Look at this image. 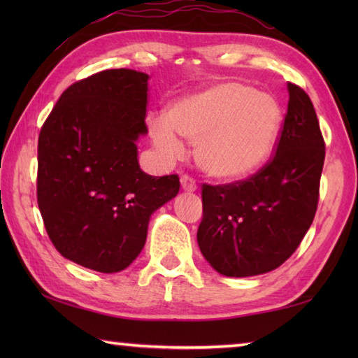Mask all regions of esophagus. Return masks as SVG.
Instances as JSON below:
<instances>
[{
    "mask_svg": "<svg viewBox=\"0 0 358 358\" xmlns=\"http://www.w3.org/2000/svg\"><path fill=\"white\" fill-rule=\"evenodd\" d=\"M180 181H181V187H183L185 191H187V192H194L197 189V185H196V181H194L189 175H183V177L180 178Z\"/></svg>",
    "mask_w": 358,
    "mask_h": 358,
    "instance_id": "34e87169",
    "label": "esophagus"
}]
</instances>
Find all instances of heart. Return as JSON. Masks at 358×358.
Masks as SVG:
<instances>
[{"label": "heart", "mask_w": 358, "mask_h": 358, "mask_svg": "<svg viewBox=\"0 0 358 358\" xmlns=\"http://www.w3.org/2000/svg\"><path fill=\"white\" fill-rule=\"evenodd\" d=\"M282 126L275 96L243 82H222L183 96L166 118H151L150 136L162 156L183 155L178 137L196 145V164L208 177L241 180L256 173L273 155Z\"/></svg>", "instance_id": "heart-1"}]
</instances>
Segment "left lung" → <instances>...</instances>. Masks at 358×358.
<instances>
[{"label":"left lung","instance_id":"1","mask_svg":"<svg viewBox=\"0 0 358 358\" xmlns=\"http://www.w3.org/2000/svg\"><path fill=\"white\" fill-rule=\"evenodd\" d=\"M289 104L275 156L248 180L203 185L197 243L224 276L245 278L278 268L313 224L325 143L313 102L287 83Z\"/></svg>","mask_w":358,"mask_h":358}]
</instances>
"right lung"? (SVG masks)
Instances as JSON below:
<instances>
[{
	"instance_id": "add662e5",
	"label": "right lung",
	"mask_w": 358,
	"mask_h": 358,
	"mask_svg": "<svg viewBox=\"0 0 358 358\" xmlns=\"http://www.w3.org/2000/svg\"><path fill=\"white\" fill-rule=\"evenodd\" d=\"M148 78L108 69L72 83L41 128L38 205L48 237L63 257L101 273L132 264L150 216L180 191L178 175L138 166Z\"/></svg>"
}]
</instances>
